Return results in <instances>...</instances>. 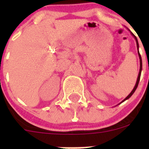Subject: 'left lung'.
I'll list each match as a JSON object with an SVG mask.
<instances>
[{"label": "left lung", "instance_id": "left-lung-1", "mask_svg": "<svg viewBox=\"0 0 149 149\" xmlns=\"http://www.w3.org/2000/svg\"><path fill=\"white\" fill-rule=\"evenodd\" d=\"M130 33H131V34H132V36H133V37H134L135 38V40H136V45H137V49H138V54H139V59H140V70H139V76H138V78H137V81H136V85H135V86H134V88H133V89L132 90V91L130 93V94H128V96H127V97H126L125 99H124V100H123V101L121 102L120 103V104H121L122 102H125V100H128L129 98H130V97H131L132 95H133V93L135 92V91H136V88H137V87H138V85H139V81H140V78H141V70H142V59H141V55H140V53H139V42H138V40H137V37H136V36L134 35V34H133V33L131 32V31H130Z\"/></svg>", "mask_w": 149, "mask_h": 149}]
</instances>
